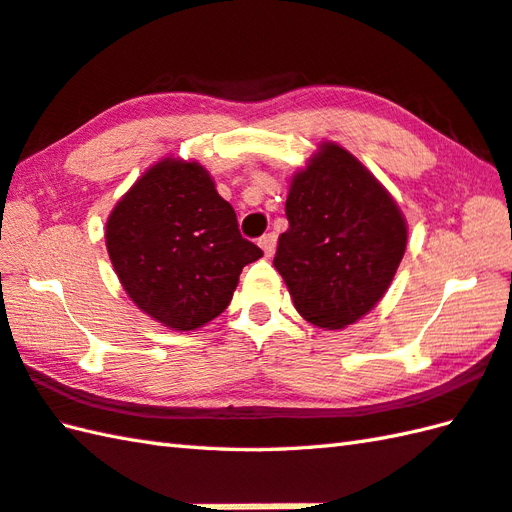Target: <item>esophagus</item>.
<instances>
[{
	"label": "esophagus",
	"instance_id": "1",
	"mask_svg": "<svg viewBox=\"0 0 512 512\" xmlns=\"http://www.w3.org/2000/svg\"><path fill=\"white\" fill-rule=\"evenodd\" d=\"M259 246H262L266 257H273L275 255V248H277V235L275 233H266L264 237H259Z\"/></svg>",
	"mask_w": 512,
	"mask_h": 512
}]
</instances>
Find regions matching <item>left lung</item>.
Returning <instances> with one entry per match:
<instances>
[{"mask_svg":"<svg viewBox=\"0 0 512 512\" xmlns=\"http://www.w3.org/2000/svg\"><path fill=\"white\" fill-rule=\"evenodd\" d=\"M275 268L303 319L352 325L383 299L407 248L398 204L350 151L323 143L290 180Z\"/></svg>","mask_w":512,"mask_h":512,"instance_id":"left-lung-1","label":"left lung"}]
</instances>
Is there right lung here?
<instances>
[{
  "label": "right lung",
  "instance_id": "right-lung-1",
  "mask_svg": "<svg viewBox=\"0 0 512 512\" xmlns=\"http://www.w3.org/2000/svg\"><path fill=\"white\" fill-rule=\"evenodd\" d=\"M105 244L136 306L189 332L226 310L239 273L262 257L200 162L162 158L107 217Z\"/></svg>",
  "mask_w": 512,
  "mask_h": 512
}]
</instances>
